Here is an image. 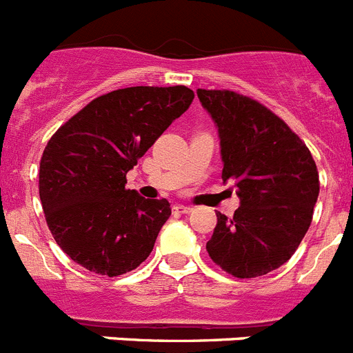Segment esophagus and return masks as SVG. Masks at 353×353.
Wrapping results in <instances>:
<instances>
[{
  "label": "esophagus",
  "mask_w": 353,
  "mask_h": 353,
  "mask_svg": "<svg viewBox=\"0 0 353 353\" xmlns=\"http://www.w3.org/2000/svg\"><path fill=\"white\" fill-rule=\"evenodd\" d=\"M174 212H179V214H191L194 208L191 207V205H174L173 207Z\"/></svg>",
  "instance_id": "esophagus-1"
}]
</instances>
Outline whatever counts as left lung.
I'll return each instance as SVG.
<instances>
[{"label": "left lung", "instance_id": "1", "mask_svg": "<svg viewBox=\"0 0 353 353\" xmlns=\"http://www.w3.org/2000/svg\"><path fill=\"white\" fill-rule=\"evenodd\" d=\"M199 102L217 125L223 182L235 183L240 207L217 212L207 242L212 261L240 279L279 269L304 239L320 192L310 148L258 101L230 90H201Z\"/></svg>", "mask_w": 353, "mask_h": 353}]
</instances>
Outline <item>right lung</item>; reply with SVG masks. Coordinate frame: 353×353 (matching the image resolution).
Instances as JSON below:
<instances>
[{"label": "right lung", "instance_id": "1", "mask_svg": "<svg viewBox=\"0 0 353 353\" xmlns=\"http://www.w3.org/2000/svg\"><path fill=\"white\" fill-rule=\"evenodd\" d=\"M192 99L187 86L114 90L52 134L40 159V201L56 244L81 267L114 277L150 256L170 203L125 189V174Z\"/></svg>", "mask_w": 353, "mask_h": 353}]
</instances>
